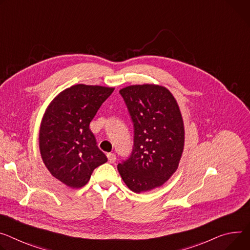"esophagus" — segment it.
<instances>
[{
    "label": "esophagus",
    "mask_w": 250,
    "mask_h": 250,
    "mask_svg": "<svg viewBox=\"0 0 250 250\" xmlns=\"http://www.w3.org/2000/svg\"><path fill=\"white\" fill-rule=\"evenodd\" d=\"M106 155H107V160H108V163H109V164H113V163L116 162V160H117V156H116V154H115V153L109 152V153H107Z\"/></svg>",
    "instance_id": "esophagus-1"
}]
</instances>
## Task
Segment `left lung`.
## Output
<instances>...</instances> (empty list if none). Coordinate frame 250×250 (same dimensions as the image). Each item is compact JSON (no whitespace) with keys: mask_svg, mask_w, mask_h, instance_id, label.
<instances>
[{"mask_svg":"<svg viewBox=\"0 0 250 250\" xmlns=\"http://www.w3.org/2000/svg\"><path fill=\"white\" fill-rule=\"evenodd\" d=\"M133 125V147L118 165L127 188L142 192L163 186L176 170L185 145L184 122L169 90L154 84L120 90Z\"/></svg>","mask_w":250,"mask_h":250,"instance_id":"1","label":"left lung"}]
</instances>
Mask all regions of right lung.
<instances>
[{"instance_id":"1","label":"right lung","mask_w":250,"mask_h":250,"mask_svg":"<svg viewBox=\"0 0 250 250\" xmlns=\"http://www.w3.org/2000/svg\"><path fill=\"white\" fill-rule=\"evenodd\" d=\"M113 89L73 85L56 97L44 113L39 137L42 162L52 175L67 187H83L94 169L107 162L89 123Z\"/></svg>"}]
</instances>
